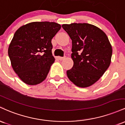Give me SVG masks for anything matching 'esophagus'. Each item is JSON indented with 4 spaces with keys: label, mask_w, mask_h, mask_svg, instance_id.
Masks as SVG:
<instances>
[{
    "label": "esophagus",
    "mask_w": 125,
    "mask_h": 125,
    "mask_svg": "<svg viewBox=\"0 0 125 125\" xmlns=\"http://www.w3.org/2000/svg\"><path fill=\"white\" fill-rule=\"evenodd\" d=\"M65 58V57H58V59L60 60H64V59Z\"/></svg>",
    "instance_id": "obj_1"
}]
</instances>
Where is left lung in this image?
Listing matches in <instances>:
<instances>
[{
    "label": "left lung",
    "instance_id": "1",
    "mask_svg": "<svg viewBox=\"0 0 125 125\" xmlns=\"http://www.w3.org/2000/svg\"><path fill=\"white\" fill-rule=\"evenodd\" d=\"M72 40L71 58L74 62L67 75L79 87L94 84L111 62L112 48L107 35L102 29L89 23L63 24Z\"/></svg>",
    "mask_w": 125,
    "mask_h": 125
}]
</instances>
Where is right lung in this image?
<instances>
[{
  "label": "right lung",
  "mask_w": 125,
  "mask_h": 125,
  "mask_svg": "<svg viewBox=\"0 0 125 125\" xmlns=\"http://www.w3.org/2000/svg\"><path fill=\"white\" fill-rule=\"evenodd\" d=\"M61 27L55 22H33L15 32L8 55L13 70L25 84L36 85L47 77L55 61L51 40Z\"/></svg>",
  "instance_id": "add662e5"
}]
</instances>
